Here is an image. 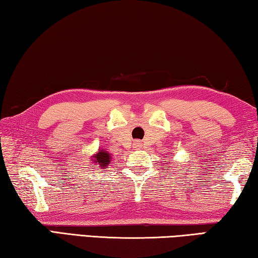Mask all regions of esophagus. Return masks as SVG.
I'll list each match as a JSON object with an SVG mask.
<instances>
[{
	"instance_id": "esophagus-1",
	"label": "esophagus",
	"mask_w": 258,
	"mask_h": 258,
	"mask_svg": "<svg viewBox=\"0 0 258 258\" xmlns=\"http://www.w3.org/2000/svg\"><path fill=\"white\" fill-rule=\"evenodd\" d=\"M134 146H135V150H141L142 149V142L141 141H136V142H135Z\"/></svg>"
}]
</instances>
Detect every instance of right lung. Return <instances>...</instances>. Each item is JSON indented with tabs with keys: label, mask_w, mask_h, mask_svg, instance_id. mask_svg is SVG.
Masks as SVG:
<instances>
[{
	"label": "right lung",
	"mask_w": 258,
	"mask_h": 258,
	"mask_svg": "<svg viewBox=\"0 0 258 258\" xmlns=\"http://www.w3.org/2000/svg\"><path fill=\"white\" fill-rule=\"evenodd\" d=\"M112 155L108 151L98 150L95 154L90 157V162L94 167H99L100 169H106V167L111 163Z\"/></svg>",
	"instance_id": "obj_1"
}]
</instances>
